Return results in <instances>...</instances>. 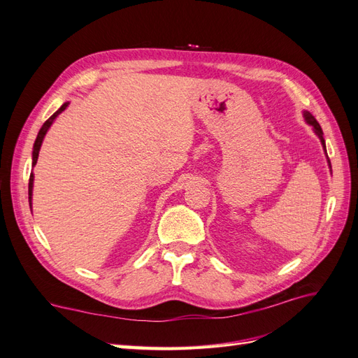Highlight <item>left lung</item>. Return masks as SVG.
Here are the masks:
<instances>
[{
	"instance_id": "obj_1",
	"label": "left lung",
	"mask_w": 358,
	"mask_h": 358,
	"mask_svg": "<svg viewBox=\"0 0 358 358\" xmlns=\"http://www.w3.org/2000/svg\"><path fill=\"white\" fill-rule=\"evenodd\" d=\"M303 116H305L306 122H308L309 125H312V127H313V129H315V133L318 134V137H320V140H321V143H322V148L326 149V140H324V137H322V129H321V127H320L318 121L315 119V116H313V115H312V113H309V112H305V113H303ZM329 166L331 167V164H330V159H329Z\"/></svg>"
}]
</instances>
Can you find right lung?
<instances>
[{
	"label": "right lung",
	"mask_w": 358,
	"mask_h": 358,
	"mask_svg": "<svg viewBox=\"0 0 358 358\" xmlns=\"http://www.w3.org/2000/svg\"><path fill=\"white\" fill-rule=\"evenodd\" d=\"M69 106V103H64L59 109L53 113L48 121L43 124V127L40 128V131H38V134H37V138H36V143H34V150H32V167H34L36 164H37V158H38V150H40V146H41V142H43V138H45V136H46V133H48V129H49V127L52 125V122H53V119H55L61 112H64L66 110V107ZM32 182H34V175H32L31 173V176H29V183H28V199H29V206H31V196H32Z\"/></svg>",
	"instance_id": "1"
}]
</instances>
